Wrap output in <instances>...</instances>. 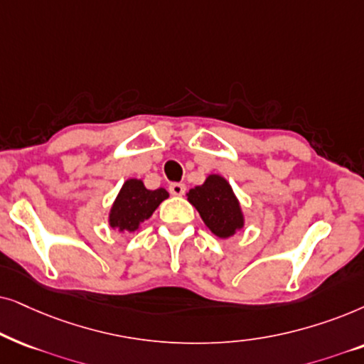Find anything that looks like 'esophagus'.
<instances>
[{
    "instance_id": "esophagus-1",
    "label": "esophagus",
    "mask_w": 364,
    "mask_h": 364,
    "mask_svg": "<svg viewBox=\"0 0 364 364\" xmlns=\"http://www.w3.org/2000/svg\"><path fill=\"white\" fill-rule=\"evenodd\" d=\"M186 191V186L183 185V183H171L169 185V193H171L173 196H183Z\"/></svg>"
}]
</instances>
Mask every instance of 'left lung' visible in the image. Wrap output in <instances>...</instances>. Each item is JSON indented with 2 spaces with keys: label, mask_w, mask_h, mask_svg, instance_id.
<instances>
[{
  "label": "left lung",
  "mask_w": 364,
  "mask_h": 364,
  "mask_svg": "<svg viewBox=\"0 0 364 364\" xmlns=\"http://www.w3.org/2000/svg\"><path fill=\"white\" fill-rule=\"evenodd\" d=\"M188 201L196 208L201 220L218 238H230L245 226L238 198L220 174H210L203 185L190 190Z\"/></svg>",
  "instance_id": "obj_1"
}]
</instances>
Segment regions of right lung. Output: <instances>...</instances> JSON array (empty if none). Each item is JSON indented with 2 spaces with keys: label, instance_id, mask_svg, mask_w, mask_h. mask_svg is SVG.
I'll return each instance as SVG.
<instances>
[{
  "label": "right lung",
  "instance_id": "1",
  "mask_svg": "<svg viewBox=\"0 0 364 364\" xmlns=\"http://www.w3.org/2000/svg\"><path fill=\"white\" fill-rule=\"evenodd\" d=\"M169 195L164 188L148 190L141 179H126L109 211V226L121 232H134Z\"/></svg>",
  "mask_w": 364,
  "mask_h": 364
}]
</instances>
